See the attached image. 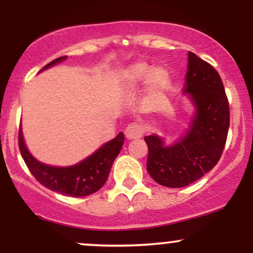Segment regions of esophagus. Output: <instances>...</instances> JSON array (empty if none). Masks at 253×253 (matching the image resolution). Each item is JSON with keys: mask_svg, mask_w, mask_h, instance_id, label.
I'll return each instance as SVG.
<instances>
[{"mask_svg": "<svg viewBox=\"0 0 253 253\" xmlns=\"http://www.w3.org/2000/svg\"><path fill=\"white\" fill-rule=\"evenodd\" d=\"M144 134V128L138 124H129L125 129V135L127 139H138Z\"/></svg>", "mask_w": 253, "mask_h": 253, "instance_id": "1", "label": "esophagus"}]
</instances>
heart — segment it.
<instances>
[{
  "label": "heart",
  "mask_w": 253,
  "mask_h": 253,
  "mask_svg": "<svg viewBox=\"0 0 253 253\" xmlns=\"http://www.w3.org/2000/svg\"><path fill=\"white\" fill-rule=\"evenodd\" d=\"M145 78L152 98L159 96L169 82V76L164 69L153 68L150 70L149 65L141 62L133 64L124 74V82L127 88H134Z\"/></svg>",
  "instance_id": "1"
}]
</instances>
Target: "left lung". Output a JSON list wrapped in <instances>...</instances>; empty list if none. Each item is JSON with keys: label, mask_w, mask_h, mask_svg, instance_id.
<instances>
[{"label": "left lung", "mask_w": 253, "mask_h": 253, "mask_svg": "<svg viewBox=\"0 0 253 253\" xmlns=\"http://www.w3.org/2000/svg\"><path fill=\"white\" fill-rule=\"evenodd\" d=\"M187 82L196 114L181 140L164 146L157 135L145 136L149 155L147 171L161 185L181 188L196 182L213 169L225 149L229 127V104L221 77L210 63L188 54Z\"/></svg>", "instance_id": "1"}]
</instances>
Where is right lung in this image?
<instances>
[{
  "label": "right lung",
  "instance_id": "add662e5",
  "mask_svg": "<svg viewBox=\"0 0 253 253\" xmlns=\"http://www.w3.org/2000/svg\"><path fill=\"white\" fill-rule=\"evenodd\" d=\"M65 58L66 56H63L52 60L47 65L43 66L42 70L50 68L53 64L62 62ZM124 140V133L120 132L117 138L104 144L96 152L92 153L81 163L74 167L56 168L38 162L28 152L24 138H22L21 129L19 130L20 152L34 178L52 191H57L63 195L72 197L90 195L103 187L108 178L113 162L121 151Z\"/></svg>",
  "mask_w": 253,
  "mask_h": 253
}]
</instances>
